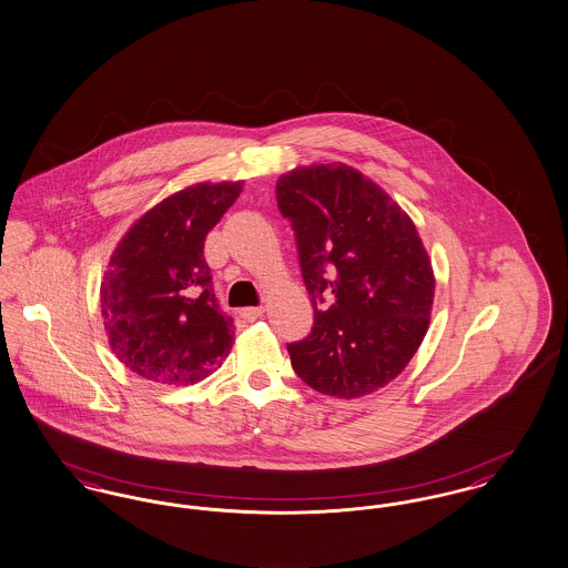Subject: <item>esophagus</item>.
I'll list each match as a JSON object with an SVG mask.
<instances>
[{"instance_id": "obj_1", "label": "esophagus", "mask_w": 568, "mask_h": 568, "mask_svg": "<svg viewBox=\"0 0 568 568\" xmlns=\"http://www.w3.org/2000/svg\"><path fill=\"white\" fill-rule=\"evenodd\" d=\"M240 314L243 321L254 323V321H258V318L265 314V307H263V305H258V307H243Z\"/></svg>"}]
</instances>
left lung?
Segmentation results:
<instances>
[{"label": "left lung", "instance_id": "1", "mask_svg": "<svg viewBox=\"0 0 568 568\" xmlns=\"http://www.w3.org/2000/svg\"><path fill=\"white\" fill-rule=\"evenodd\" d=\"M275 196L314 307L312 333L288 344L293 369L339 399L385 387L429 325L436 280L417 226L381 185L339 162L282 175Z\"/></svg>", "mask_w": 568, "mask_h": 568}]
</instances>
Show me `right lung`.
I'll return each mask as SVG.
<instances>
[{
  "instance_id": "obj_1",
  "label": "right lung",
  "mask_w": 568,
  "mask_h": 568,
  "mask_svg": "<svg viewBox=\"0 0 568 568\" xmlns=\"http://www.w3.org/2000/svg\"><path fill=\"white\" fill-rule=\"evenodd\" d=\"M241 185L180 190L143 213L118 243L100 284V307L115 357L134 374L192 385L229 357L233 318L217 305L203 247Z\"/></svg>"
}]
</instances>
